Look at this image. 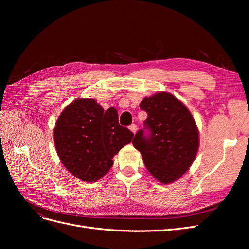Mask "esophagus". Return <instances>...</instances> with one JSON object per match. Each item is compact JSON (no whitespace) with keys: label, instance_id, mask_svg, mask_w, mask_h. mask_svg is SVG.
I'll list each match as a JSON object with an SVG mask.
<instances>
[{"label":"esophagus","instance_id":"esophagus-1","mask_svg":"<svg viewBox=\"0 0 249 249\" xmlns=\"http://www.w3.org/2000/svg\"><path fill=\"white\" fill-rule=\"evenodd\" d=\"M129 129H130V130L135 134V133H136V131H137V125L133 124H131V125L129 126Z\"/></svg>","mask_w":249,"mask_h":249}]
</instances>
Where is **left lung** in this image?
Listing matches in <instances>:
<instances>
[{
    "mask_svg": "<svg viewBox=\"0 0 249 249\" xmlns=\"http://www.w3.org/2000/svg\"><path fill=\"white\" fill-rule=\"evenodd\" d=\"M140 108L147 118L144 129L135 135L133 145L152 176L162 184H171L190 168L196 156V124L185 105L168 92L144 97Z\"/></svg>",
    "mask_w": 249,
    "mask_h": 249,
    "instance_id": "8db88e82",
    "label": "left lung"
}]
</instances>
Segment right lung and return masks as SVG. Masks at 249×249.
Listing matches in <instances>:
<instances>
[{
  "label": "right lung",
  "instance_id": "obj_1",
  "mask_svg": "<svg viewBox=\"0 0 249 249\" xmlns=\"http://www.w3.org/2000/svg\"><path fill=\"white\" fill-rule=\"evenodd\" d=\"M134 134L118 123L114 108L104 112L93 99H77L57 119V154L71 175L96 182L110 170L113 157L132 141Z\"/></svg>",
  "mask_w": 249,
  "mask_h": 249
}]
</instances>
